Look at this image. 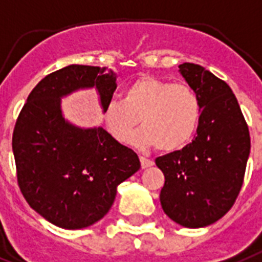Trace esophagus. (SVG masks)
Wrapping results in <instances>:
<instances>
[{
    "label": "esophagus",
    "mask_w": 262,
    "mask_h": 262,
    "mask_svg": "<svg viewBox=\"0 0 262 262\" xmlns=\"http://www.w3.org/2000/svg\"><path fill=\"white\" fill-rule=\"evenodd\" d=\"M140 161H141V167L142 168H149L153 165V161L150 159H146L144 156H140Z\"/></svg>",
    "instance_id": "1"
}]
</instances>
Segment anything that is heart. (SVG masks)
Returning <instances> with one entry per match:
<instances>
[{
    "label": "heart",
    "instance_id": "obj_1",
    "mask_svg": "<svg viewBox=\"0 0 262 262\" xmlns=\"http://www.w3.org/2000/svg\"><path fill=\"white\" fill-rule=\"evenodd\" d=\"M201 118V99L190 86L155 76L133 80L125 87L122 102H110L103 110L106 129L116 141H130L141 120L144 130L133 142L138 146H156L165 153L190 144Z\"/></svg>",
    "mask_w": 262,
    "mask_h": 262
}]
</instances>
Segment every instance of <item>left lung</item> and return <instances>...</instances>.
I'll return each mask as SVG.
<instances>
[{
  "label": "left lung",
  "instance_id": "1",
  "mask_svg": "<svg viewBox=\"0 0 262 262\" xmlns=\"http://www.w3.org/2000/svg\"><path fill=\"white\" fill-rule=\"evenodd\" d=\"M198 94L202 118L196 137L182 150L156 159L164 173L160 202L184 227H205L221 220L241 191L250 153V136L241 107L226 82L193 63L179 66Z\"/></svg>",
  "mask_w": 262,
  "mask_h": 262
}]
</instances>
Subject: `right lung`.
I'll return each instance as SVG.
<instances>
[{
    "label": "right lung",
    "instance_id": "right-lung-1",
    "mask_svg": "<svg viewBox=\"0 0 262 262\" xmlns=\"http://www.w3.org/2000/svg\"><path fill=\"white\" fill-rule=\"evenodd\" d=\"M116 80L106 67L67 66L36 84L16 121L12 148L21 192L42 218L67 230L102 220L118 184L141 167L137 155L103 127L75 126L61 113V98L91 87L105 110Z\"/></svg>",
    "mask_w": 262,
    "mask_h": 262
}]
</instances>
